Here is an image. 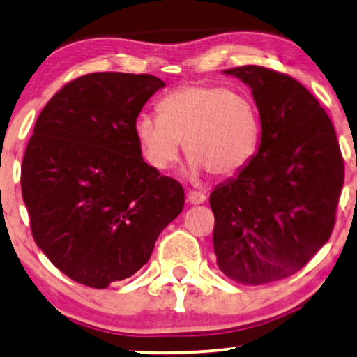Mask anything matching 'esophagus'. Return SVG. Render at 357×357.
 <instances>
[{
	"mask_svg": "<svg viewBox=\"0 0 357 357\" xmlns=\"http://www.w3.org/2000/svg\"><path fill=\"white\" fill-rule=\"evenodd\" d=\"M206 200V197L200 192H195V190H189L188 192V202L190 205H200Z\"/></svg>",
	"mask_w": 357,
	"mask_h": 357,
	"instance_id": "obj_1",
	"label": "esophagus"
}]
</instances>
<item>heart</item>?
<instances>
[{"label":"heart","mask_w":357,"mask_h":357,"mask_svg":"<svg viewBox=\"0 0 357 357\" xmlns=\"http://www.w3.org/2000/svg\"><path fill=\"white\" fill-rule=\"evenodd\" d=\"M258 119L247 98L231 89L185 84L158 102V116L141 114L135 136L147 163L158 172L178 162L181 142L192 174L211 169L229 176L245 167L258 144Z\"/></svg>","instance_id":"1"}]
</instances>
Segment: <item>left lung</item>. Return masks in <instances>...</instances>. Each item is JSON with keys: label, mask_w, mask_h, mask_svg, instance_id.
Returning <instances> with one entry per match:
<instances>
[{"label": "left lung", "mask_w": 357, "mask_h": 357, "mask_svg": "<svg viewBox=\"0 0 357 357\" xmlns=\"http://www.w3.org/2000/svg\"><path fill=\"white\" fill-rule=\"evenodd\" d=\"M222 73L252 89L261 139L210 194L213 248L229 279L268 284L300 271L328 241L344 165L331 119L301 83L258 66Z\"/></svg>", "instance_id": "8db88e82"}]
</instances>
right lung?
<instances>
[{
    "mask_svg": "<svg viewBox=\"0 0 357 357\" xmlns=\"http://www.w3.org/2000/svg\"><path fill=\"white\" fill-rule=\"evenodd\" d=\"M160 78L100 72L41 110L22 162V197L43 253L78 284L131 278L184 208L178 181L149 167L135 121Z\"/></svg>",
    "mask_w": 357,
    "mask_h": 357,
    "instance_id": "1",
    "label": "right lung"
}]
</instances>
